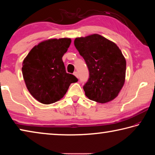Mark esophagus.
<instances>
[{
    "label": "esophagus",
    "mask_w": 155,
    "mask_h": 155,
    "mask_svg": "<svg viewBox=\"0 0 155 155\" xmlns=\"http://www.w3.org/2000/svg\"><path fill=\"white\" fill-rule=\"evenodd\" d=\"M73 74H74V75L75 77H77V78L78 77V72H74V73H73Z\"/></svg>",
    "instance_id": "34e87169"
}]
</instances>
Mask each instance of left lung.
<instances>
[{"instance_id":"left-lung-1","label":"left lung","mask_w":155,"mask_h":155,"mask_svg":"<svg viewBox=\"0 0 155 155\" xmlns=\"http://www.w3.org/2000/svg\"><path fill=\"white\" fill-rule=\"evenodd\" d=\"M74 43L89 70L83 86L86 96L100 103L116 98L124 85L127 65L120 48L98 34L77 38Z\"/></svg>"}]
</instances>
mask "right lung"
<instances>
[{"label":"right lung","mask_w":155,"mask_h":155,"mask_svg":"<svg viewBox=\"0 0 155 155\" xmlns=\"http://www.w3.org/2000/svg\"><path fill=\"white\" fill-rule=\"evenodd\" d=\"M71 44L70 38L41 41L28 52L22 63V75L28 91L41 103L59 101L77 78L67 73L62 57Z\"/></svg>","instance_id":"1"}]
</instances>
